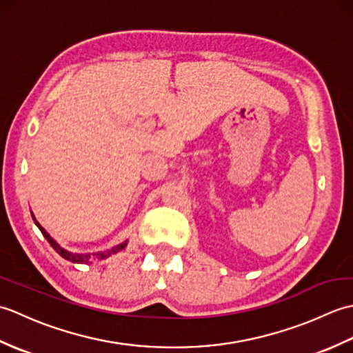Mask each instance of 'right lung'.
Segmentation results:
<instances>
[{
	"label": "right lung",
	"mask_w": 353,
	"mask_h": 353,
	"mask_svg": "<svg viewBox=\"0 0 353 353\" xmlns=\"http://www.w3.org/2000/svg\"><path fill=\"white\" fill-rule=\"evenodd\" d=\"M32 216H33V220H34V224H36L37 228H39V230L42 232V235H43L45 239H47V241L51 244L52 249H54L59 254H61L62 258H65L66 261L74 262V264H91V262H92L94 259H106V258L110 256V254L118 253L119 250H123L124 247L127 245V241H124V243L118 244V245H115V247H112V249L104 250V252H97V253H72V252L66 250V249H63V247L59 245V244L54 241V239H52V238L50 236L48 232L45 230V229L41 226V224L36 221L33 214H32Z\"/></svg>",
	"instance_id": "obj_1"
}]
</instances>
